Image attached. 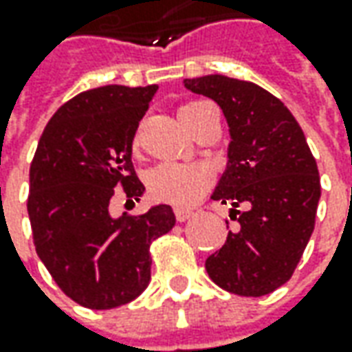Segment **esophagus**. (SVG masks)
Masks as SVG:
<instances>
[{"label": "esophagus", "mask_w": 352, "mask_h": 352, "mask_svg": "<svg viewBox=\"0 0 352 352\" xmlns=\"http://www.w3.org/2000/svg\"><path fill=\"white\" fill-rule=\"evenodd\" d=\"M190 216H192V210H185V208H175L177 222H187Z\"/></svg>", "instance_id": "esophagus-1"}]
</instances>
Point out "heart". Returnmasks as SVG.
I'll return each mask as SVG.
<instances>
[{
  "instance_id": "heart-1",
  "label": "heart",
  "mask_w": 352,
  "mask_h": 352,
  "mask_svg": "<svg viewBox=\"0 0 352 352\" xmlns=\"http://www.w3.org/2000/svg\"><path fill=\"white\" fill-rule=\"evenodd\" d=\"M210 104L204 101H188L181 104L179 116L183 124L190 128ZM138 146V136L134 138V148ZM148 190L150 197L157 202H165L177 208H188L210 187V171L204 165L197 164H173L165 162L153 167L148 173Z\"/></svg>"
}]
</instances>
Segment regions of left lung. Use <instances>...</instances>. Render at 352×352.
<instances>
[{
	"label": "left lung",
	"mask_w": 352,
	"mask_h": 352,
	"mask_svg": "<svg viewBox=\"0 0 352 352\" xmlns=\"http://www.w3.org/2000/svg\"><path fill=\"white\" fill-rule=\"evenodd\" d=\"M185 87L220 104L232 136L212 199L232 204L239 228L206 259V273L237 296L271 294L290 280L314 232L318 164L296 118L259 85L204 76L185 79Z\"/></svg>",
	"instance_id": "1"
}]
</instances>
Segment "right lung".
Returning <instances> with one entry per match:
<instances>
[{"mask_svg":"<svg viewBox=\"0 0 352 352\" xmlns=\"http://www.w3.org/2000/svg\"><path fill=\"white\" fill-rule=\"evenodd\" d=\"M155 91L104 85L79 93L50 118L32 157L27 210L34 248L60 290L85 308L138 298L150 285L152 241L175 226L167 204L120 218L109 212L118 190L134 200L144 192L132 140Z\"/></svg>","mask_w":352,"mask_h":352,"instance_id":"obj_1","label":"right lung"}]
</instances>
